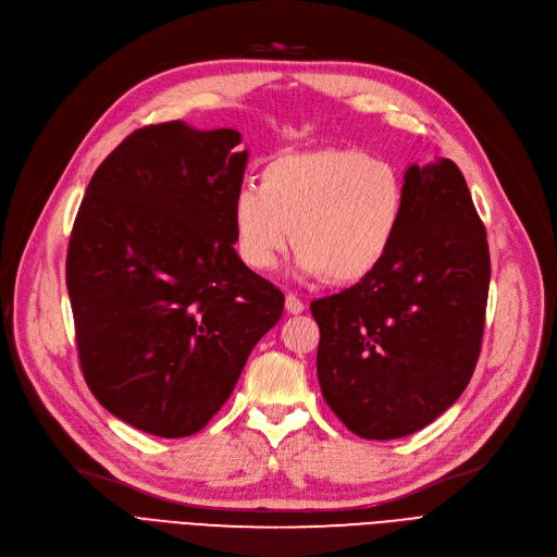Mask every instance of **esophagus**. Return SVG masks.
<instances>
[{"instance_id": "1", "label": "esophagus", "mask_w": 557, "mask_h": 557, "mask_svg": "<svg viewBox=\"0 0 557 557\" xmlns=\"http://www.w3.org/2000/svg\"><path fill=\"white\" fill-rule=\"evenodd\" d=\"M286 311L288 313H302L305 311V302L296 294H286Z\"/></svg>"}]
</instances>
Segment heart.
<instances>
[{
    "label": "heart",
    "mask_w": 557,
    "mask_h": 557,
    "mask_svg": "<svg viewBox=\"0 0 557 557\" xmlns=\"http://www.w3.org/2000/svg\"><path fill=\"white\" fill-rule=\"evenodd\" d=\"M404 210V181L386 160L341 146L284 153L259 187L234 196V246L248 269L269 271L294 239L300 273L349 284L382 267Z\"/></svg>",
    "instance_id": "heart-1"
}]
</instances>
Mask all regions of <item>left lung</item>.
<instances>
[{
	"mask_svg": "<svg viewBox=\"0 0 557 557\" xmlns=\"http://www.w3.org/2000/svg\"><path fill=\"white\" fill-rule=\"evenodd\" d=\"M406 210L382 267L311 302L318 382L366 441L416 433L462 395L485 327V225L451 160L406 171Z\"/></svg>",
	"mask_w": 557,
	"mask_h": 557,
	"instance_id": "obj_1",
	"label": "left lung"
}]
</instances>
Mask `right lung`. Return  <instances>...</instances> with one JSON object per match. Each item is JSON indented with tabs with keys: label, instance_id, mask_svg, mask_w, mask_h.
Wrapping results in <instances>:
<instances>
[{
	"label": "right lung",
	"instance_id": "add662e5",
	"mask_svg": "<svg viewBox=\"0 0 557 557\" xmlns=\"http://www.w3.org/2000/svg\"><path fill=\"white\" fill-rule=\"evenodd\" d=\"M239 144L232 128H137L74 219L65 273L81 372L112 416L151 435L208 424L284 309L232 246Z\"/></svg>",
	"mask_w": 557,
	"mask_h": 557
}]
</instances>
